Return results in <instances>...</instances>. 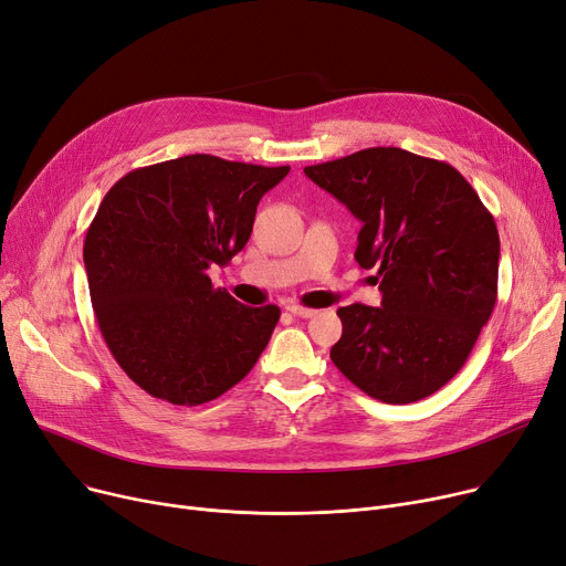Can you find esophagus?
<instances>
[{"instance_id":"34e87169","label":"esophagus","mask_w":566,"mask_h":566,"mask_svg":"<svg viewBox=\"0 0 566 566\" xmlns=\"http://www.w3.org/2000/svg\"><path fill=\"white\" fill-rule=\"evenodd\" d=\"M286 312H291L293 316H301V318H312V316H316V314H318L316 310H312V307H303V305H298V303H291V305H286Z\"/></svg>"}]
</instances>
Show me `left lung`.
Masks as SVG:
<instances>
[{"mask_svg": "<svg viewBox=\"0 0 566 566\" xmlns=\"http://www.w3.org/2000/svg\"><path fill=\"white\" fill-rule=\"evenodd\" d=\"M363 222L355 261L382 303L339 307L335 367L382 403L420 401L465 365L497 298L493 216L448 163L397 146L305 167Z\"/></svg>", "mask_w": 566, "mask_h": 566, "instance_id": "obj_1", "label": "left lung"}]
</instances>
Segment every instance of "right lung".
<instances>
[{
	"mask_svg": "<svg viewBox=\"0 0 566 566\" xmlns=\"http://www.w3.org/2000/svg\"><path fill=\"white\" fill-rule=\"evenodd\" d=\"M291 167L184 156L128 171L84 238L101 335L128 378L176 406L224 395L256 365L280 307H248L208 268L250 241L259 199Z\"/></svg>",
	"mask_w": 566,
	"mask_h": 566,
	"instance_id": "right-lung-1",
	"label": "right lung"
}]
</instances>
